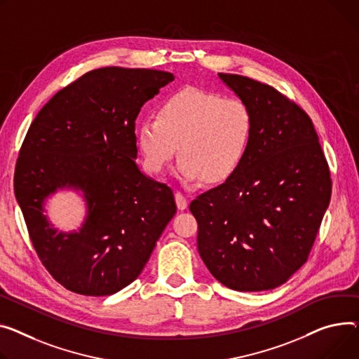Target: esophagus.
Returning <instances> with one entry per match:
<instances>
[{"label": "esophagus", "instance_id": "obj_1", "mask_svg": "<svg viewBox=\"0 0 359 359\" xmlns=\"http://www.w3.org/2000/svg\"><path fill=\"white\" fill-rule=\"evenodd\" d=\"M175 199H176V205H177V208H179L180 210H184V209L187 208V199H186L180 192H177V194L175 195Z\"/></svg>", "mask_w": 359, "mask_h": 359}]
</instances>
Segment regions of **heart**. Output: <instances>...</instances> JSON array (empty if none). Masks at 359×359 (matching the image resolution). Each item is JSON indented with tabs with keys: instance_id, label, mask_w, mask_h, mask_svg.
<instances>
[{
	"instance_id": "obj_1",
	"label": "heart",
	"mask_w": 359,
	"mask_h": 359,
	"mask_svg": "<svg viewBox=\"0 0 359 359\" xmlns=\"http://www.w3.org/2000/svg\"><path fill=\"white\" fill-rule=\"evenodd\" d=\"M252 131V115L243 101L186 86L158 105L157 116L140 119L135 142L151 175L163 172L177 149L180 180L222 184L244 164Z\"/></svg>"
}]
</instances>
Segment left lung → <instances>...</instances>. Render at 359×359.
Returning a JSON list of instances; mask_svg holds the SVG:
<instances>
[{
    "label": "left lung",
    "mask_w": 359,
    "mask_h": 359,
    "mask_svg": "<svg viewBox=\"0 0 359 359\" xmlns=\"http://www.w3.org/2000/svg\"><path fill=\"white\" fill-rule=\"evenodd\" d=\"M252 115L247 158L228 182L190 203L198 251L238 292L276 289L307 261L332 180L312 119L270 85L219 74Z\"/></svg>",
    "instance_id": "left-lung-1"
}]
</instances>
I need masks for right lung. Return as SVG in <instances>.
I'll list each match as a JSON object with an SVG mask.
<instances>
[{
	"label": "right lung",
	"instance_id": "1",
	"mask_svg": "<svg viewBox=\"0 0 359 359\" xmlns=\"http://www.w3.org/2000/svg\"><path fill=\"white\" fill-rule=\"evenodd\" d=\"M173 74L101 67L59 90L32 123L14 173L33 247L67 290L108 296L133 283L176 213L172 189L135 163V119ZM79 191L81 229L60 233L43 215L57 189Z\"/></svg>",
	"mask_w": 359,
	"mask_h": 359
}]
</instances>
